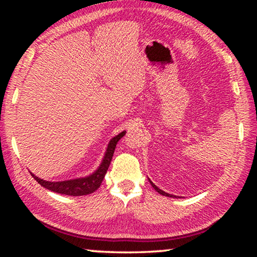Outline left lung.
<instances>
[{
    "instance_id": "1",
    "label": "left lung",
    "mask_w": 257,
    "mask_h": 257,
    "mask_svg": "<svg viewBox=\"0 0 257 257\" xmlns=\"http://www.w3.org/2000/svg\"><path fill=\"white\" fill-rule=\"evenodd\" d=\"M150 182H151V185H152V187H153V188L158 191L159 194H161V195H163V196H168V197H176L175 195H170V194H168V193H165V191H163V190H161L160 188H158V187H156L153 182H152L151 180H150Z\"/></svg>"
}]
</instances>
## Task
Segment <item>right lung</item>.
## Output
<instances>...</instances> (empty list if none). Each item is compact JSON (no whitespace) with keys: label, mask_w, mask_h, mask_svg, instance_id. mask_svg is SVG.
<instances>
[{"label":"right lung","mask_w":257,"mask_h":257,"mask_svg":"<svg viewBox=\"0 0 257 257\" xmlns=\"http://www.w3.org/2000/svg\"><path fill=\"white\" fill-rule=\"evenodd\" d=\"M124 134L125 132L120 133L119 135H116L115 137H113L111 139L107 145V150L105 152V155H104L101 165H99L97 170L95 171L93 175L85 178H78V179L56 181V182L43 180L41 178L34 176L33 173L32 176L34 177V179L36 180L41 186L44 187V188L55 191V193L58 194L69 195V196H84V195L92 194L98 188L99 186H101L102 181L104 179V176H105L107 169L110 167L115 146L118 144L120 139L124 136Z\"/></svg>","instance_id":"right-lung-1"}]
</instances>
